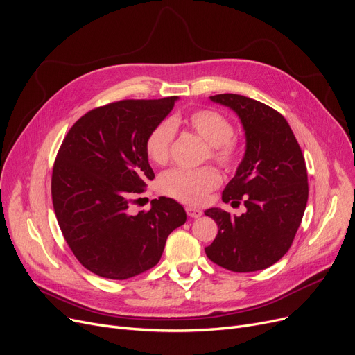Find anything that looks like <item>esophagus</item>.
Listing matches in <instances>:
<instances>
[{"label":"esophagus","mask_w":355,"mask_h":355,"mask_svg":"<svg viewBox=\"0 0 355 355\" xmlns=\"http://www.w3.org/2000/svg\"><path fill=\"white\" fill-rule=\"evenodd\" d=\"M185 211H187V214H189L190 217H193V218H197V217H200V216L202 214L201 210H198V209H196V207H191V206L185 207Z\"/></svg>","instance_id":"34e87169"}]
</instances>
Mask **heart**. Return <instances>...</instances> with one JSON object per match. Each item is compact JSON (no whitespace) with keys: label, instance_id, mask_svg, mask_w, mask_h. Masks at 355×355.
<instances>
[{"label":"heart","instance_id":"1","mask_svg":"<svg viewBox=\"0 0 355 355\" xmlns=\"http://www.w3.org/2000/svg\"><path fill=\"white\" fill-rule=\"evenodd\" d=\"M187 125L209 145V157L218 165L230 168L239 157V144L233 138L230 121L213 109L196 110L187 118ZM175 137V123L171 119L161 121L149 132L145 149L146 155L157 165L170 161L171 145ZM220 174L211 166L200 170L175 168L159 178V189L164 194L187 204H201L218 187Z\"/></svg>","mask_w":355,"mask_h":355}]
</instances>
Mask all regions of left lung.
Masks as SVG:
<instances>
[{"label": "left lung", "instance_id": "8db88e82", "mask_svg": "<svg viewBox=\"0 0 355 355\" xmlns=\"http://www.w3.org/2000/svg\"><path fill=\"white\" fill-rule=\"evenodd\" d=\"M210 101L239 116L246 149L223 201L246 213L232 216L213 207L204 211L218 227L206 248L211 262L232 272H256L276 263L291 248L308 201L306 165L286 119L254 99L223 93Z\"/></svg>", "mask_w": 355, "mask_h": 355}]
</instances>
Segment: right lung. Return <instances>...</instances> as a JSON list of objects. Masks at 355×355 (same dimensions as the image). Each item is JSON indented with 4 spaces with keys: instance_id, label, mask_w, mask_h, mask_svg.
<instances>
[{
    "instance_id": "obj_1",
    "label": "right lung",
    "mask_w": 355,
    "mask_h": 355,
    "mask_svg": "<svg viewBox=\"0 0 355 355\" xmlns=\"http://www.w3.org/2000/svg\"><path fill=\"white\" fill-rule=\"evenodd\" d=\"M178 96L121 101L87 112L67 132L53 166L51 198L60 230L79 262L98 276L123 279L154 268L166 237L187 214L168 197L129 213L130 198L155 178L146 138Z\"/></svg>"
}]
</instances>
